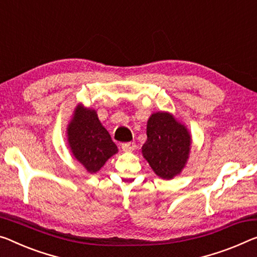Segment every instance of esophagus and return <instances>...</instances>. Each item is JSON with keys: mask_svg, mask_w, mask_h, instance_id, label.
I'll use <instances>...</instances> for the list:
<instances>
[{"mask_svg": "<svg viewBox=\"0 0 257 257\" xmlns=\"http://www.w3.org/2000/svg\"><path fill=\"white\" fill-rule=\"evenodd\" d=\"M136 148V142H125V144H121V149L124 152H132Z\"/></svg>", "mask_w": 257, "mask_h": 257, "instance_id": "1", "label": "esophagus"}]
</instances>
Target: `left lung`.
<instances>
[{"label":"left lung","mask_w":257,"mask_h":257,"mask_svg":"<svg viewBox=\"0 0 257 257\" xmlns=\"http://www.w3.org/2000/svg\"><path fill=\"white\" fill-rule=\"evenodd\" d=\"M191 136L187 128L168 112L153 113L147 123V140L142 155L154 172L163 179L179 175L186 164Z\"/></svg>","instance_id":"obj_1"}]
</instances>
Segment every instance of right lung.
<instances>
[{
	"label": "right lung",
	"mask_w": 257,
	"mask_h": 257,
	"mask_svg": "<svg viewBox=\"0 0 257 257\" xmlns=\"http://www.w3.org/2000/svg\"><path fill=\"white\" fill-rule=\"evenodd\" d=\"M68 138L73 156L93 173L117 153V146L102 126L94 110L79 105L68 127Z\"/></svg>",
	"instance_id": "add662e5"
}]
</instances>
